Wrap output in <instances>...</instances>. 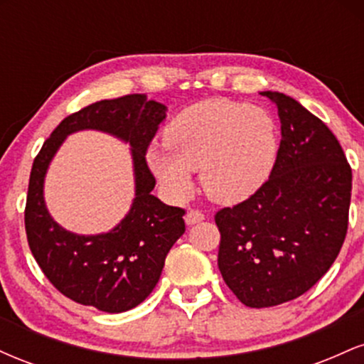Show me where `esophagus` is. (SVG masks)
I'll list each match as a JSON object with an SVG mask.
<instances>
[{"mask_svg": "<svg viewBox=\"0 0 364 364\" xmlns=\"http://www.w3.org/2000/svg\"><path fill=\"white\" fill-rule=\"evenodd\" d=\"M203 219H205L203 212L202 210H196V208H191V210L185 215V220H186L188 225L196 224V223H202Z\"/></svg>", "mask_w": 364, "mask_h": 364, "instance_id": "34e87169", "label": "esophagus"}]
</instances>
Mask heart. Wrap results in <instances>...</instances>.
Instances as JSON below:
<instances>
[{"mask_svg":"<svg viewBox=\"0 0 364 364\" xmlns=\"http://www.w3.org/2000/svg\"><path fill=\"white\" fill-rule=\"evenodd\" d=\"M166 147L149 150V164L173 196H186L191 174L212 200L236 203L260 190L279 150L272 116L258 106L208 99L181 111L164 132Z\"/></svg>","mask_w":364,"mask_h":364,"instance_id":"b5f03b06","label":"heart"}]
</instances>
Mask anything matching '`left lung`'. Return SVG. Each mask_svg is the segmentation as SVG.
Masks as SVG:
<instances>
[{
	"instance_id": "8db88e82",
	"label": "left lung",
	"mask_w": 364,
	"mask_h": 364,
	"mask_svg": "<svg viewBox=\"0 0 364 364\" xmlns=\"http://www.w3.org/2000/svg\"><path fill=\"white\" fill-rule=\"evenodd\" d=\"M281 119L270 178L215 214L224 282L250 308L299 298L327 274L346 240L353 173L323 121L281 92H262Z\"/></svg>"
}]
</instances>
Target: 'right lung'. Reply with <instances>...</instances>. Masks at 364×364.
<instances>
[{"mask_svg":"<svg viewBox=\"0 0 364 364\" xmlns=\"http://www.w3.org/2000/svg\"><path fill=\"white\" fill-rule=\"evenodd\" d=\"M166 118V106L129 94L99 101L66 116L32 164L25 205V232L49 282L73 301L101 311L121 313L140 304L161 277L166 255L185 232V208L169 207L150 191L147 149ZM99 129L132 145L136 198L127 217L109 233L80 237L54 223L43 203V176L48 162L70 132Z\"/></svg>","mask_w":364,"mask_h":364,"instance_id":"add662e5","label":"right lung"}]
</instances>
